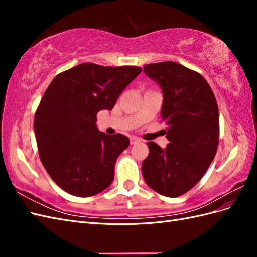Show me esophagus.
Returning <instances> with one entry per match:
<instances>
[{
    "instance_id": "1",
    "label": "esophagus",
    "mask_w": 257,
    "mask_h": 257,
    "mask_svg": "<svg viewBox=\"0 0 257 257\" xmlns=\"http://www.w3.org/2000/svg\"><path fill=\"white\" fill-rule=\"evenodd\" d=\"M130 142H131V145H136V144H138L139 142H141V139L135 137V136H133V137L130 138Z\"/></svg>"
}]
</instances>
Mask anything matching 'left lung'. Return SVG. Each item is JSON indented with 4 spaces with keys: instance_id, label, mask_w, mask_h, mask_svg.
Masks as SVG:
<instances>
[{
    "instance_id": "left-lung-1",
    "label": "left lung",
    "mask_w": 257,
    "mask_h": 257,
    "mask_svg": "<svg viewBox=\"0 0 257 257\" xmlns=\"http://www.w3.org/2000/svg\"><path fill=\"white\" fill-rule=\"evenodd\" d=\"M163 93L162 119L166 122L165 149L153 142L142 170L146 183L161 195L177 197L205 175L219 144V108L200 74L176 62L144 66Z\"/></svg>"
}]
</instances>
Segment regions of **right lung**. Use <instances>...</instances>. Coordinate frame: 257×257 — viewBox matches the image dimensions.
<instances>
[{"label":"right lung","mask_w":257,"mask_h":257,"mask_svg":"<svg viewBox=\"0 0 257 257\" xmlns=\"http://www.w3.org/2000/svg\"><path fill=\"white\" fill-rule=\"evenodd\" d=\"M141 72L82 63L54 77L36 110L34 132L43 165L62 190L89 197L111 184L115 161L130 141L98 131L96 114L111 110Z\"/></svg>","instance_id":"obj_1"}]
</instances>
